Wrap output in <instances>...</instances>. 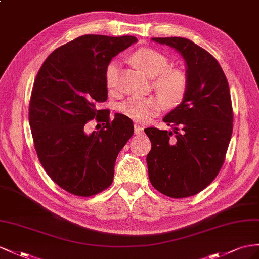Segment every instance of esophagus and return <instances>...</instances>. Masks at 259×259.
Segmentation results:
<instances>
[{
  "mask_svg": "<svg viewBox=\"0 0 259 259\" xmlns=\"http://www.w3.org/2000/svg\"><path fill=\"white\" fill-rule=\"evenodd\" d=\"M135 134L136 135L143 134V127H141V125L139 124H135Z\"/></svg>",
  "mask_w": 259,
  "mask_h": 259,
  "instance_id": "obj_1",
  "label": "esophagus"
}]
</instances>
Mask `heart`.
I'll list each match as a JSON object with an SVG mask.
<instances>
[{
  "instance_id": "heart-1",
  "label": "heart",
  "mask_w": 259,
  "mask_h": 259,
  "mask_svg": "<svg viewBox=\"0 0 259 259\" xmlns=\"http://www.w3.org/2000/svg\"><path fill=\"white\" fill-rule=\"evenodd\" d=\"M131 60L139 69L150 77H154L152 85L157 96H132L119 105L122 115L136 122H148L160 114L163 103L173 108L186 97L188 77L180 69L169 68L168 58L162 52L152 48H140L131 56ZM118 62L110 61L105 69V83L109 91L118 84Z\"/></svg>"
}]
</instances>
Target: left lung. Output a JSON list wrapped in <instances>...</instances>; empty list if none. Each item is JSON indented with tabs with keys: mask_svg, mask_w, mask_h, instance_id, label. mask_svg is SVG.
<instances>
[{
	"mask_svg": "<svg viewBox=\"0 0 259 259\" xmlns=\"http://www.w3.org/2000/svg\"><path fill=\"white\" fill-rule=\"evenodd\" d=\"M152 40L169 46L183 57L188 91L184 101L163 118L173 131L144 129L152 143L147 156L149 178L165 196H194L214 180L227 154L233 130L229 83L215 58L189 39Z\"/></svg>",
	"mask_w": 259,
	"mask_h": 259,
	"instance_id": "left-lung-1",
	"label": "left lung"
}]
</instances>
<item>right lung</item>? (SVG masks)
Segmentation results:
<instances>
[{"instance_id": "1", "label": "right lung", "mask_w": 259, "mask_h": 259, "mask_svg": "<svg viewBox=\"0 0 259 259\" xmlns=\"http://www.w3.org/2000/svg\"><path fill=\"white\" fill-rule=\"evenodd\" d=\"M138 39L84 35L51 52L36 76L29 124L39 161L68 193L90 197L108 188L119 152L134 135L130 118L96 108L107 101L105 69ZM94 117L103 128L88 135ZM85 127V126H84Z\"/></svg>"}]
</instances>
